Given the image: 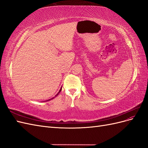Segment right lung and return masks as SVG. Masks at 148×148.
I'll return each mask as SVG.
<instances>
[{
    "mask_svg": "<svg viewBox=\"0 0 148 148\" xmlns=\"http://www.w3.org/2000/svg\"><path fill=\"white\" fill-rule=\"evenodd\" d=\"M61 90H62V88H61V89H60V91H59V92H58V94H57V95H56V96H57L58 95H59V92H60L61 91ZM54 97H53V98H54ZM52 99H53V98H52ZM49 100H51V99H49Z\"/></svg>",
    "mask_w": 148,
    "mask_h": 148,
    "instance_id": "1",
    "label": "right lung"
}]
</instances>
